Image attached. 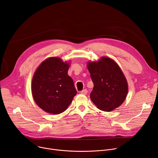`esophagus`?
<instances>
[{"label":"esophagus","mask_w":158,"mask_h":158,"mask_svg":"<svg viewBox=\"0 0 158 158\" xmlns=\"http://www.w3.org/2000/svg\"><path fill=\"white\" fill-rule=\"evenodd\" d=\"M87 93H88V91H87V89H83L82 91H81V94H87Z\"/></svg>","instance_id":"1"}]
</instances>
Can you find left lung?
Masks as SVG:
<instances>
[{"mask_svg": "<svg viewBox=\"0 0 158 158\" xmlns=\"http://www.w3.org/2000/svg\"><path fill=\"white\" fill-rule=\"evenodd\" d=\"M94 87L90 98L97 107L109 112L123 103L128 93V83L118 65L113 60L102 57L88 65Z\"/></svg>", "mask_w": 158, "mask_h": 158, "instance_id": "obj_1", "label": "left lung"}]
</instances>
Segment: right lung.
Masks as SVG:
<instances>
[{
    "instance_id": "obj_1",
    "label": "right lung",
    "mask_w": 158,
    "mask_h": 158,
    "mask_svg": "<svg viewBox=\"0 0 158 158\" xmlns=\"http://www.w3.org/2000/svg\"><path fill=\"white\" fill-rule=\"evenodd\" d=\"M69 64L60 58L51 57L44 60L36 70L31 82L34 101L43 110L52 114L64 112L77 91L69 76Z\"/></svg>"
}]
</instances>
